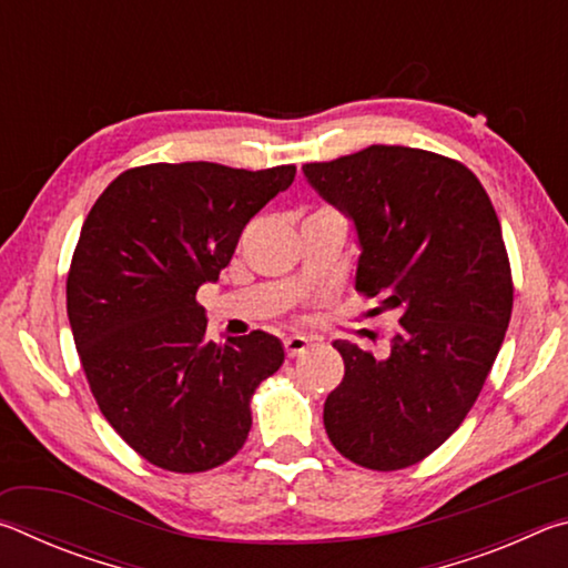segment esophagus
<instances>
[{
    "label": "esophagus",
    "mask_w": 568,
    "mask_h": 568,
    "mask_svg": "<svg viewBox=\"0 0 568 568\" xmlns=\"http://www.w3.org/2000/svg\"><path fill=\"white\" fill-rule=\"evenodd\" d=\"M285 353L287 358H295V355H301L307 351V345H311V341L305 338V335H291V338H285Z\"/></svg>",
    "instance_id": "1"
}]
</instances>
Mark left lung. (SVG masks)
<instances>
[{"instance_id":"1","label":"left lung","mask_w":568,"mask_h":568,"mask_svg":"<svg viewBox=\"0 0 568 568\" xmlns=\"http://www.w3.org/2000/svg\"><path fill=\"white\" fill-rule=\"evenodd\" d=\"M311 185L353 220L355 291L400 315L388 351L335 341L345 363L323 423L341 454L371 470L418 464L464 423L511 321L501 223L464 162L371 145L307 162Z\"/></svg>"}]
</instances>
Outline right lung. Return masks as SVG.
<instances>
[{"label": "right lung", "mask_w": 568, "mask_h": 568, "mask_svg": "<svg viewBox=\"0 0 568 568\" xmlns=\"http://www.w3.org/2000/svg\"><path fill=\"white\" fill-rule=\"evenodd\" d=\"M293 178L295 165L155 162L114 178L84 220L67 275L74 345L102 416L152 466L200 474L245 444L250 398L283 343L210 341L197 291Z\"/></svg>", "instance_id": "obj_1"}]
</instances>
